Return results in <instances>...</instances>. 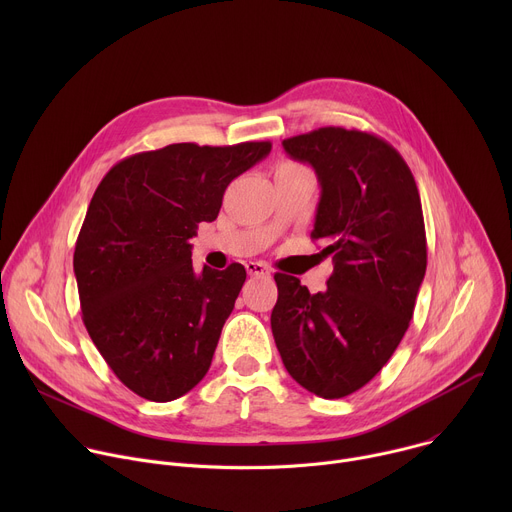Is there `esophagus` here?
<instances>
[{"label":"esophagus","instance_id":"obj_1","mask_svg":"<svg viewBox=\"0 0 512 512\" xmlns=\"http://www.w3.org/2000/svg\"><path fill=\"white\" fill-rule=\"evenodd\" d=\"M245 267H247V273H249V275H269L267 265L261 263V261H247Z\"/></svg>","mask_w":512,"mask_h":512}]
</instances>
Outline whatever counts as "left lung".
I'll return each mask as SVG.
<instances>
[{"mask_svg": "<svg viewBox=\"0 0 512 512\" xmlns=\"http://www.w3.org/2000/svg\"><path fill=\"white\" fill-rule=\"evenodd\" d=\"M281 145L318 176L312 239L326 243L334 271L318 294L275 273L271 330L294 381L340 399L385 367L409 328L427 267L421 200L401 154L377 135L322 127Z\"/></svg>", "mask_w": 512, "mask_h": 512, "instance_id": "left-lung-1", "label": "left lung"}]
</instances>
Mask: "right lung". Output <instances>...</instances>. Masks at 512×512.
Here are the masks:
<instances>
[{"label":"right lung","instance_id":"obj_1","mask_svg":"<svg viewBox=\"0 0 512 512\" xmlns=\"http://www.w3.org/2000/svg\"><path fill=\"white\" fill-rule=\"evenodd\" d=\"M269 152V141L172 143L121 160L97 186L72 261L83 322L139 397L174 401L208 373L247 271L233 263L194 273L190 239Z\"/></svg>","mask_w":512,"mask_h":512}]
</instances>
